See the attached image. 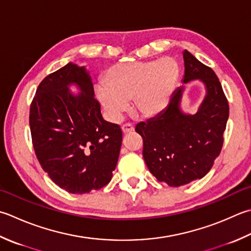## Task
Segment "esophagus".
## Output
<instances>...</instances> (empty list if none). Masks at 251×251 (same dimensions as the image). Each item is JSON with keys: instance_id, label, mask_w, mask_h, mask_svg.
Instances as JSON below:
<instances>
[{"instance_id": "1", "label": "esophagus", "mask_w": 251, "mask_h": 251, "mask_svg": "<svg viewBox=\"0 0 251 251\" xmlns=\"http://www.w3.org/2000/svg\"><path fill=\"white\" fill-rule=\"evenodd\" d=\"M134 125L130 124V123H126V124H123L122 126V130L124 134H128V132L134 131Z\"/></svg>"}]
</instances>
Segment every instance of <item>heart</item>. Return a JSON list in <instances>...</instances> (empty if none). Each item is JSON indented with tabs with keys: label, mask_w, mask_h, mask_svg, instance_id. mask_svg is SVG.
<instances>
[{
	"label": "heart",
	"mask_w": 251,
	"mask_h": 251,
	"mask_svg": "<svg viewBox=\"0 0 251 251\" xmlns=\"http://www.w3.org/2000/svg\"><path fill=\"white\" fill-rule=\"evenodd\" d=\"M179 75V64L173 57L120 63L106 71L96 95L112 120L119 119L130 100L136 114L148 117L168 104Z\"/></svg>",
	"instance_id": "1"
}]
</instances>
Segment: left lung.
<instances>
[{
    "label": "left lung",
    "mask_w": 251,
    "mask_h": 251,
    "mask_svg": "<svg viewBox=\"0 0 251 251\" xmlns=\"http://www.w3.org/2000/svg\"><path fill=\"white\" fill-rule=\"evenodd\" d=\"M183 82L200 79L207 95L195 115L184 114L179 102L184 87L172 95L168 106L146 123L136 125L142 137V155L152 175L172 187L200 179L213 166L223 147L229 114L228 101L218 76L187 50Z\"/></svg>",
    "instance_id": "obj_1"
}]
</instances>
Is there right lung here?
<instances>
[{
    "instance_id": "add662e5",
    "label": "right lung",
    "mask_w": 251,
    "mask_h": 251,
    "mask_svg": "<svg viewBox=\"0 0 251 251\" xmlns=\"http://www.w3.org/2000/svg\"><path fill=\"white\" fill-rule=\"evenodd\" d=\"M75 83L82 92L72 95ZM91 77L68 63L48 75L30 104L29 125L37 159L58 187L88 194L109 184L122 146V129L103 120Z\"/></svg>"
}]
</instances>
